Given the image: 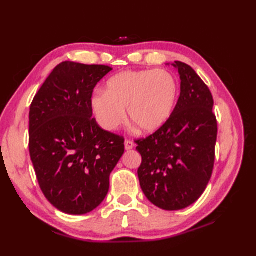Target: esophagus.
<instances>
[{"label": "esophagus", "mask_w": 256, "mask_h": 256, "mask_svg": "<svg viewBox=\"0 0 256 256\" xmlns=\"http://www.w3.org/2000/svg\"><path fill=\"white\" fill-rule=\"evenodd\" d=\"M134 146V141H131V140H126V141H125V148H126L127 150H132Z\"/></svg>", "instance_id": "obj_1"}]
</instances>
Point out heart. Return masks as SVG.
I'll list each match as a JSON object with an SVG mask.
<instances>
[{"instance_id": "obj_1", "label": "heart", "mask_w": 256, "mask_h": 256, "mask_svg": "<svg viewBox=\"0 0 256 256\" xmlns=\"http://www.w3.org/2000/svg\"><path fill=\"white\" fill-rule=\"evenodd\" d=\"M178 95L175 76L164 69L126 70L113 76L106 92L90 99L92 111L106 130L118 129L126 120L144 134L159 130L171 118Z\"/></svg>"}]
</instances>
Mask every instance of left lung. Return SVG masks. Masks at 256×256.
Instances as JSON below:
<instances>
[{"label": "left lung", "mask_w": 256, "mask_h": 256, "mask_svg": "<svg viewBox=\"0 0 256 256\" xmlns=\"http://www.w3.org/2000/svg\"><path fill=\"white\" fill-rule=\"evenodd\" d=\"M180 96L168 120L145 138L136 150L142 164L138 176L145 196L164 210H180L203 194L214 164L218 134L214 98L193 69L175 62Z\"/></svg>", "instance_id": "obj_1"}]
</instances>
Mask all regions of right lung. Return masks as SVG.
Returning a JSON list of instances; mask_svg holds the SVG:
<instances>
[{"mask_svg": "<svg viewBox=\"0 0 256 256\" xmlns=\"http://www.w3.org/2000/svg\"><path fill=\"white\" fill-rule=\"evenodd\" d=\"M111 70L63 62L30 106L28 148L37 180L46 198L65 214H84L102 204L125 152L124 136L92 118V92Z\"/></svg>", "mask_w": 256, "mask_h": 256, "instance_id": "add662e5", "label": "right lung"}]
</instances>
